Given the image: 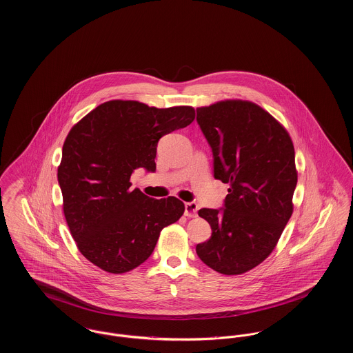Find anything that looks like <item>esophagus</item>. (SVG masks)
I'll use <instances>...</instances> for the list:
<instances>
[{
    "label": "esophagus",
    "instance_id": "34e87169",
    "mask_svg": "<svg viewBox=\"0 0 353 353\" xmlns=\"http://www.w3.org/2000/svg\"><path fill=\"white\" fill-rule=\"evenodd\" d=\"M198 205L195 202H186L185 203V216L188 217H196Z\"/></svg>",
    "mask_w": 353,
    "mask_h": 353
}]
</instances>
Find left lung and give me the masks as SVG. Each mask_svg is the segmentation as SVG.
<instances>
[{"label":"left lung","instance_id":"8db88e82","mask_svg":"<svg viewBox=\"0 0 353 353\" xmlns=\"http://www.w3.org/2000/svg\"><path fill=\"white\" fill-rule=\"evenodd\" d=\"M196 123L212 148L214 178L229 183V194L224 208L198 210L212 237L195 251L220 274H244L272 252L292 214L294 145L286 129L248 101L198 108Z\"/></svg>","mask_w":353,"mask_h":353}]
</instances>
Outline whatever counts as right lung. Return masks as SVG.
Here are the masks:
<instances>
[{
    "instance_id": "right-lung-1",
    "label": "right lung",
    "mask_w": 353,
    "mask_h": 353,
    "mask_svg": "<svg viewBox=\"0 0 353 353\" xmlns=\"http://www.w3.org/2000/svg\"><path fill=\"white\" fill-rule=\"evenodd\" d=\"M190 106L150 108L137 101H109L92 110L65 137L58 182L63 212L79 252L101 270L123 274L144 263L161 230L176 223L185 205L130 189L137 168L157 171L164 134L192 124Z\"/></svg>"
}]
</instances>
